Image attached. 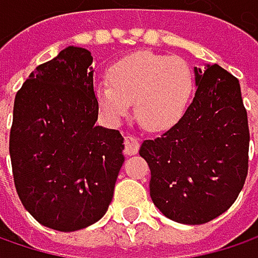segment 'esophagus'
I'll return each instance as SVG.
<instances>
[{
    "instance_id": "esophagus-1",
    "label": "esophagus",
    "mask_w": 258,
    "mask_h": 258,
    "mask_svg": "<svg viewBox=\"0 0 258 258\" xmlns=\"http://www.w3.org/2000/svg\"><path fill=\"white\" fill-rule=\"evenodd\" d=\"M124 146H125V152L128 155H136L139 152V148H140V142L136 136H127L125 140H124Z\"/></svg>"
}]
</instances>
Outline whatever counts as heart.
Returning a JSON list of instances; mask_svg holds the SVG:
<instances>
[{"instance_id": "1", "label": "heart", "mask_w": 258, "mask_h": 258, "mask_svg": "<svg viewBox=\"0 0 258 258\" xmlns=\"http://www.w3.org/2000/svg\"><path fill=\"white\" fill-rule=\"evenodd\" d=\"M109 82L95 86L100 112L110 122H119L131 110L149 131L175 127L189 106L194 78L185 61L169 55L137 52L115 62Z\"/></svg>"}]
</instances>
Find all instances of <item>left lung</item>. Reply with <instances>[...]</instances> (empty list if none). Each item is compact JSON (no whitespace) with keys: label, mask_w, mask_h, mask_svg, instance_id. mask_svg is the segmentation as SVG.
<instances>
[{"label":"left lung","mask_w":258,"mask_h":258,"mask_svg":"<svg viewBox=\"0 0 258 258\" xmlns=\"http://www.w3.org/2000/svg\"><path fill=\"white\" fill-rule=\"evenodd\" d=\"M194 73L197 91L183 118L139 151L151 169L154 205L182 224L226 212L248 175L249 128L237 79L218 64Z\"/></svg>","instance_id":"1"}]
</instances>
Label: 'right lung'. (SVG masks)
I'll use <instances>...</instances> for the list:
<instances>
[{
    "label": "right lung",
    "mask_w": 258,
    "mask_h": 258,
    "mask_svg": "<svg viewBox=\"0 0 258 258\" xmlns=\"http://www.w3.org/2000/svg\"><path fill=\"white\" fill-rule=\"evenodd\" d=\"M91 52L67 47L18 91L10 130L15 186L43 226L75 232L107 211L122 167L124 139L97 127Z\"/></svg>",
    "instance_id": "right-lung-1"
}]
</instances>
